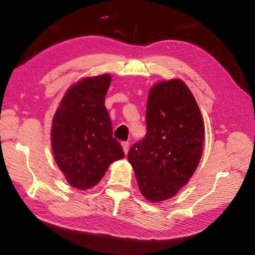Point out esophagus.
Returning <instances> with one entry per match:
<instances>
[{
    "label": "esophagus",
    "instance_id": "34e87169",
    "mask_svg": "<svg viewBox=\"0 0 255 255\" xmlns=\"http://www.w3.org/2000/svg\"><path fill=\"white\" fill-rule=\"evenodd\" d=\"M122 146H123V149H124L125 154H127L128 153V149H129V143H128V141H123Z\"/></svg>",
    "mask_w": 255,
    "mask_h": 255
}]
</instances>
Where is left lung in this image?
<instances>
[{"mask_svg": "<svg viewBox=\"0 0 255 255\" xmlns=\"http://www.w3.org/2000/svg\"><path fill=\"white\" fill-rule=\"evenodd\" d=\"M146 127V136L129 149L128 161L141 195L159 202L189 182L204 150V120L183 81L158 82L149 90Z\"/></svg>", "mask_w": 255, "mask_h": 255, "instance_id": "8db88e82", "label": "left lung"}]
</instances>
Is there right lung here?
Masks as SVG:
<instances>
[{
    "mask_svg": "<svg viewBox=\"0 0 255 255\" xmlns=\"http://www.w3.org/2000/svg\"><path fill=\"white\" fill-rule=\"evenodd\" d=\"M111 75L85 77L68 88L54 115L51 149L72 187L86 190L100 182L110 164L125 157L112 137L105 106Z\"/></svg>",
    "mask_w": 255,
    "mask_h": 255,
    "instance_id": "right-lung-1",
    "label": "right lung"
}]
</instances>
